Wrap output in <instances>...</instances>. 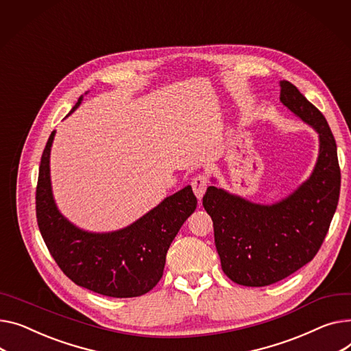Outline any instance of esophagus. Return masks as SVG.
<instances>
[{
    "label": "esophagus",
    "mask_w": 351,
    "mask_h": 351,
    "mask_svg": "<svg viewBox=\"0 0 351 351\" xmlns=\"http://www.w3.org/2000/svg\"><path fill=\"white\" fill-rule=\"evenodd\" d=\"M192 189L199 200H202L206 189H207V178L204 175H199L192 180Z\"/></svg>",
    "instance_id": "1"
}]
</instances>
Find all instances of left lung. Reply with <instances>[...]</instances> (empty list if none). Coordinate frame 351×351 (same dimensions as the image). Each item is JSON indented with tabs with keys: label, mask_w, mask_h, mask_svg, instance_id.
<instances>
[{
	"label": "left lung",
	"mask_w": 351,
	"mask_h": 351,
	"mask_svg": "<svg viewBox=\"0 0 351 351\" xmlns=\"http://www.w3.org/2000/svg\"><path fill=\"white\" fill-rule=\"evenodd\" d=\"M281 103L317 134L319 152L309 178L269 204L251 202L216 184L208 186L203 197L204 210L213 220L221 269L244 287L275 284L312 261L339 202L337 147L328 121L287 80L281 82Z\"/></svg>",
	"instance_id": "1"
}]
</instances>
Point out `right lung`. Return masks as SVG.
Returning a JSON list of instances; mask_svg holds the SVG:
<instances>
[{
    "mask_svg": "<svg viewBox=\"0 0 351 351\" xmlns=\"http://www.w3.org/2000/svg\"><path fill=\"white\" fill-rule=\"evenodd\" d=\"M87 95V93H86ZM83 101V96L67 115ZM56 131L42 154L36 188V219L42 239L60 269L88 291L111 298L149 292L162 278L167 252L178 231L197 206L188 184L127 227L96 232L64 217L55 202L51 149Z\"/></svg>",
    "mask_w": 351,
    "mask_h": 351,
    "instance_id": "add662e5",
    "label": "right lung"
}]
</instances>
